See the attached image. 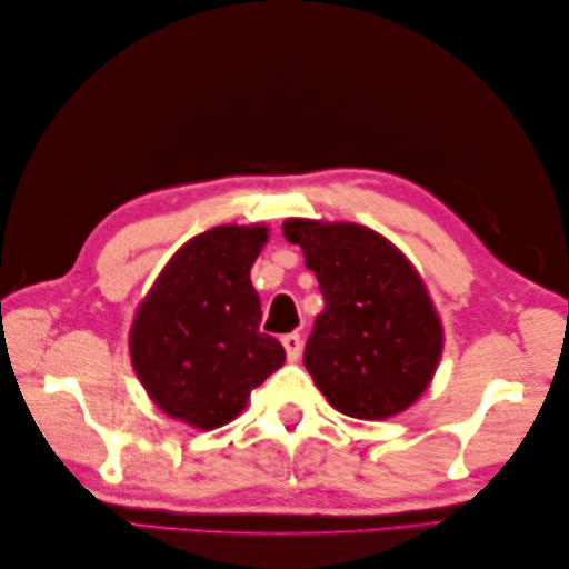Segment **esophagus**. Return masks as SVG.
Wrapping results in <instances>:
<instances>
[{
  "instance_id": "1",
  "label": "esophagus",
  "mask_w": 569,
  "mask_h": 569,
  "mask_svg": "<svg viewBox=\"0 0 569 569\" xmlns=\"http://www.w3.org/2000/svg\"><path fill=\"white\" fill-rule=\"evenodd\" d=\"M281 342H283L288 361H298L300 352H303V340H300V335L298 332H288V335L281 337Z\"/></svg>"
}]
</instances>
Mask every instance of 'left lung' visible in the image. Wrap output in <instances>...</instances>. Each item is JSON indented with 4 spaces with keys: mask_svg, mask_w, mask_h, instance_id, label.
Instances as JSON below:
<instances>
[{
    "mask_svg": "<svg viewBox=\"0 0 569 569\" xmlns=\"http://www.w3.org/2000/svg\"><path fill=\"white\" fill-rule=\"evenodd\" d=\"M283 237L303 249L325 298L303 352L318 389L361 420L418 401L438 369L442 328L413 263L352 222L288 220Z\"/></svg>",
    "mask_w": 569,
    "mask_h": 569,
    "instance_id": "8db88e82",
    "label": "left lung"
}]
</instances>
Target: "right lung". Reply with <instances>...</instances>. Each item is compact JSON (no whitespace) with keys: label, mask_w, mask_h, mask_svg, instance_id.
Masks as SVG:
<instances>
[{"label":"right lung","mask_w":569,"mask_h":569,"mask_svg":"<svg viewBox=\"0 0 569 569\" xmlns=\"http://www.w3.org/2000/svg\"><path fill=\"white\" fill-rule=\"evenodd\" d=\"M266 239L263 224L192 237L137 310L129 337L137 377L163 413L192 428L237 418L286 359L281 342L259 332L261 300L249 278Z\"/></svg>","instance_id":"right-lung-1"}]
</instances>
